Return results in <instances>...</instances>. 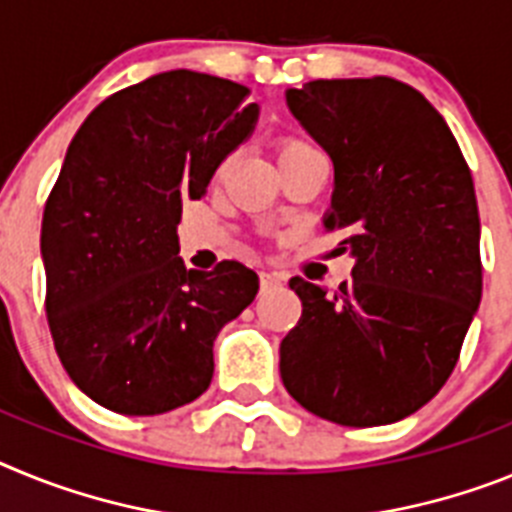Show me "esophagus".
I'll use <instances>...</instances> for the list:
<instances>
[{
    "mask_svg": "<svg viewBox=\"0 0 512 512\" xmlns=\"http://www.w3.org/2000/svg\"><path fill=\"white\" fill-rule=\"evenodd\" d=\"M278 283H281V278H278V275L260 270V288H262V291H268V288L278 286Z\"/></svg>",
    "mask_w": 512,
    "mask_h": 512,
    "instance_id": "34e87169",
    "label": "esophagus"
}]
</instances>
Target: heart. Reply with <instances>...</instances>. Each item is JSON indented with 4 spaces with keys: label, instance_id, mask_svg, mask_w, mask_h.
<instances>
[{
    "label": "heart",
    "instance_id": "heart-1",
    "mask_svg": "<svg viewBox=\"0 0 512 512\" xmlns=\"http://www.w3.org/2000/svg\"><path fill=\"white\" fill-rule=\"evenodd\" d=\"M306 149H311L309 144H304V141H283L281 144V149H278V159L281 157H288V154H296V151H306Z\"/></svg>",
    "mask_w": 512,
    "mask_h": 512
}]
</instances>
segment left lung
I'll use <instances>...</instances> for the list:
<instances>
[{
    "mask_svg": "<svg viewBox=\"0 0 512 512\" xmlns=\"http://www.w3.org/2000/svg\"><path fill=\"white\" fill-rule=\"evenodd\" d=\"M332 159L324 229H345L353 281L337 293L291 278L299 324L281 379L317 417L373 428L441 391L482 299L474 180L443 115L389 77L314 79L286 90Z\"/></svg>",
    "mask_w": 512,
    "mask_h": 512,
    "instance_id": "1",
    "label": "left lung"
}]
</instances>
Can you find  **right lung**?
<instances>
[{"instance_id":"right-lung-1","label":"right lung","mask_w":512,"mask_h":512,"mask_svg":"<svg viewBox=\"0 0 512 512\" xmlns=\"http://www.w3.org/2000/svg\"><path fill=\"white\" fill-rule=\"evenodd\" d=\"M250 87L162 71L102 100L66 149L41 226L46 314L69 379L105 410L162 415L213 379V342L255 301L237 260L185 270L182 203L260 118Z\"/></svg>"}]
</instances>
